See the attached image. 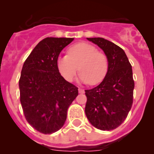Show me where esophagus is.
<instances>
[{"label":"esophagus","mask_w":154,"mask_h":154,"mask_svg":"<svg viewBox=\"0 0 154 154\" xmlns=\"http://www.w3.org/2000/svg\"><path fill=\"white\" fill-rule=\"evenodd\" d=\"M79 93H81V94H83L84 92H85V90H84V89H81V88H79Z\"/></svg>","instance_id":"obj_1"}]
</instances>
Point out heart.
Listing matches in <instances>:
<instances>
[{
	"label": "heart",
	"instance_id": "1",
	"mask_svg": "<svg viewBox=\"0 0 154 154\" xmlns=\"http://www.w3.org/2000/svg\"><path fill=\"white\" fill-rule=\"evenodd\" d=\"M56 66L58 72L68 82L74 79L79 66V70L81 71L79 81L96 85L105 78L109 62L107 57L98 51L95 46L81 42L71 46L68 50V55L58 57Z\"/></svg>",
	"mask_w": 154,
	"mask_h": 154
}]
</instances>
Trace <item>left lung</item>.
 <instances>
[{
	"mask_svg": "<svg viewBox=\"0 0 154 154\" xmlns=\"http://www.w3.org/2000/svg\"><path fill=\"white\" fill-rule=\"evenodd\" d=\"M107 57L109 67L101 83L85 90V112L91 124L101 130H114L123 123L133 104L134 81L126 53L103 38H87Z\"/></svg>",
	"mask_w": 154,
	"mask_h": 154,
	"instance_id": "obj_1",
	"label": "left lung"
}]
</instances>
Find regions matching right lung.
<instances>
[{"instance_id": "1", "label": "right lung", "mask_w": 154, "mask_h": 154, "mask_svg": "<svg viewBox=\"0 0 154 154\" xmlns=\"http://www.w3.org/2000/svg\"><path fill=\"white\" fill-rule=\"evenodd\" d=\"M73 38H45L35 47L21 70L20 100L30 125L44 134H51L64 126L67 111L78 88L58 72L57 58Z\"/></svg>"}]
</instances>
